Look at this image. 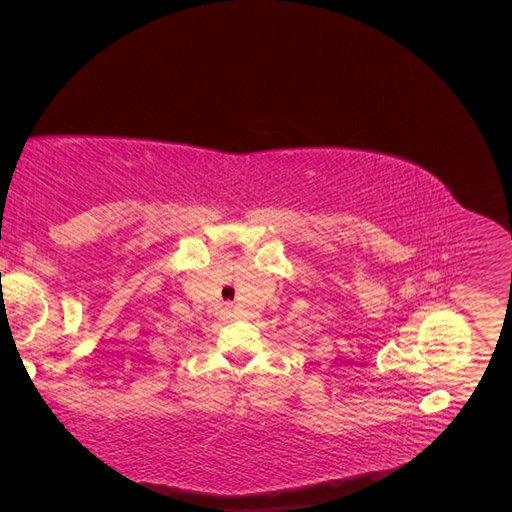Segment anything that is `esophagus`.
I'll return each instance as SVG.
<instances>
[{
	"label": "esophagus",
	"instance_id": "esophagus-1",
	"mask_svg": "<svg viewBox=\"0 0 512 512\" xmlns=\"http://www.w3.org/2000/svg\"><path fill=\"white\" fill-rule=\"evenodd\" d=\"M224 314H226V318H235V312H232L230 307H226V309H224Z\"/></svg>",
	"mask_w": 512,
	"mask_h": 512
}]
</instances>
